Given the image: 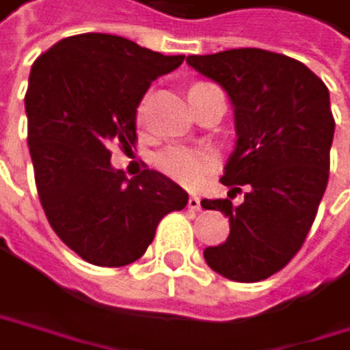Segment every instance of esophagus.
<instances>
[{
	"mask_svg": "<svg viewBox=\"0 0 350 350\" xmlns=\"http://www.w3.org/2000/svg\"><path fill=\"white\" fill-rule=\"evenodd\" d=\"M189 208H191L193 212H199V210H201V199H199L197 195H191V197H189Z\"/></svg>",
	"mask_w": 350,
	"mask_h": 350,
	"instance_id": "1",
	"label": "esophagus"
}]
</instances>
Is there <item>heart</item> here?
<instances>
[{
	"instance_id": "b5f03b06",
	"label": "heart",
	"mask_w": 350,
	"mask_h": 350,
	"mask_svg": "<svg viewBox=\"0 0 350 350\" xmlns=\"http://www.w3.org/2000/svg\"><path fill=\"white\" fill-rule=\"evenodd\" d=\"M155 165L180 185H197L214 167V155L189 146H170L155 155Z\"/></svg>"
}]
</instances>
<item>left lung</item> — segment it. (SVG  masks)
I'll list each match as a JSON object with an SVG mask.
<instances>
[{
    "label": "left lung",
    "mask_w": 350,
    "mask_h": 350,
    "mask_svg": "<svg viewBox=\"0 0 350 350\" xmlns=\"http://www.w3.org/2000/svg\"><path fill=\"white\" fill-rule=\"evenodd\" d=\"M233 105L235 146L224 165L228 193L243 201L204 199L228 216L226 241L204 250L218 275L252 284L284 269L302 247L327 187L334 117L325 83L302 62L258 48L187 56Z\"/></svg>",
    "instance_id": "1"
}]
</instances>
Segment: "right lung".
I'll return each mask as SVG.
<instances>
[{
	"instance_id": "right-lung-1",
	"label": "right lung",
	"mask_w": 350,
	"mask_h": 350,
	"mask_svg": "<svg viewBox=\"0 0 350 350\" xmlns=\"http://www.w3.org/2000/svg\"><path fill=\"white\" fill-rule=\"evenodd\" d=\"M183 60L119 35L83 33L31 66L25 111L39 201L54 233L90 265L138 260L159 220L187 206V191L161 172L128 178L111 165L113 144L132 149L146 90Z\"/></svg>"
}]
</instances>
